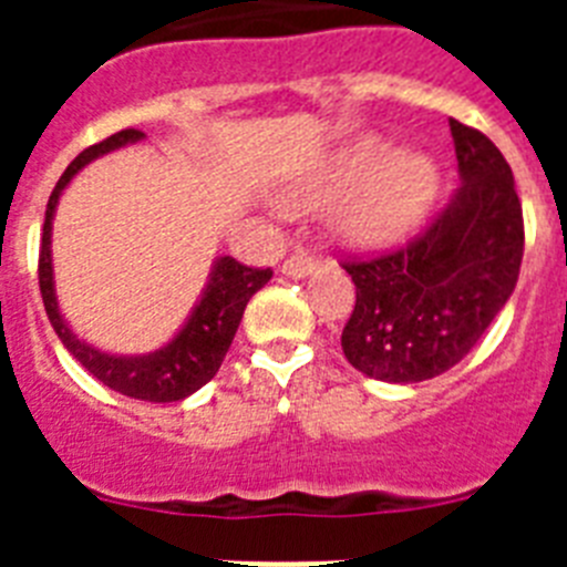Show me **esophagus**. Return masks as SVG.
I'll use <instances>...</instances> for the list:
<instances>
[{
	"instance_id": "obj_1",
	"label": "esophagus",
	"mask_w": 567,
	"mask_h": 567,
	"mask_svg": "<svg viewBox=\"0 0 567 567\" xmlns=\"http://www.w3.org/2000/svg\"><path fill=\"white\" fill-rule=\"evenodd\" d=\"M315 269H318V258L309 249H295L284 260V275H289V278H303V275H312Z\"/></svg>"
}]
</instances>
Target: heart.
<instances>
[{"instance_id":"obj_1","label":"heart","mask_w":567,"mask_h":567,"mask_svg":"<svg viewBox=\"0 0 567 567\" xmlns=\"http://www.w3.org/2000/svg\"><path fill=\"white\" fill-rule=\"evenodd\" d=\"M434 189L437 169L425 155L394 153L380 135H358L292 195V204L327 207L349 192L338 209V229L360 247H383L423 218Z\"/></svg>"}]
</instances>
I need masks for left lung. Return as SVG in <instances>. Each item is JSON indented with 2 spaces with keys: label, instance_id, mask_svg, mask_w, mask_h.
<instances>
[{
  "label": "left lung",
  "instance_id": "left-lung-1",
  "mask_svg": "<svg viewBox=\"0 0 567 567\" xmlns=\"http://www.w3.org/2000/svg\"><path fill=\"white\" fill-rule=\"evenodd\" d=\"M460 187L405 247L346 258L354 309L340 346L365 378L420 383L477 346L519 278L523 204L494 142L449 118Z\"/></svg>",
  "mask_w": 567,
  "mask_h": 567
}]
</instances>
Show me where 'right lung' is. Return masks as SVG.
<instances>
[{"instance_id": "1", "label": "right lung", "mask_w": 567, "mask_h": 567, "mask_svg": "<svg viewBox=\"0 0 567 567\" xmlns=\"http://www.w3.org/2000/svg\"><path fill=\"white\" fill-rule=\"evenodd\" d=\"M138 138H144L142 130H122V133L110 135L104 142L82 150L62 173L59 184L50 193L48 209H44L42 247H39V289H42L44 312L50 318V327L56 329L64 349L93 378L102 380L113 392L127 394V398L150 400V403H173V400H184L193 392H198L221 369L249 298L272 278V269L244 267V264H238L229 255L215 260L207 289H204L202 300L195 303L193 315H189L182 332L175 334L167 346H162V349H155L150 354H135V358L104 354L70 332L62 312H59L56 289H53V260H50V229H53V213H56L59 195H62L70 178L84 164H90L99 155L110 153V150L138 142Z\"/></svg>"}]
</instances>
